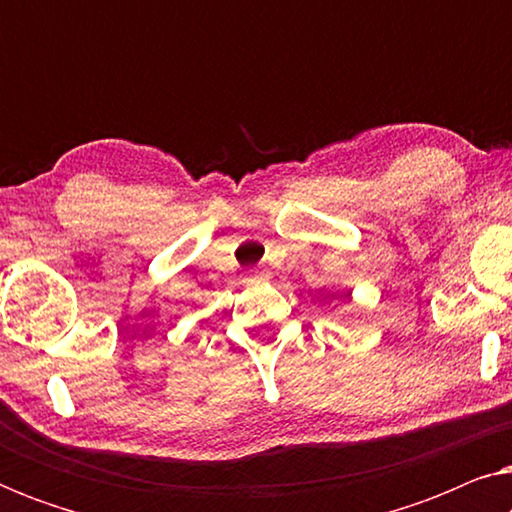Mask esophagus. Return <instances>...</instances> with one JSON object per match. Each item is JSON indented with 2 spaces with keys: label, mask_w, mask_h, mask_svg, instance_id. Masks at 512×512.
<instances>
[{
  "label": "esophagus",
  "mask_w": 512,
  "mask_h": 512,
  "mask_svg": "<svg viewBox=\"0 0 512 512\" xmlns=\"http://www.w3.org/2000/svg\"><path fill=\"white\" fill-rule=\"evenodd\" d=\"M247 277L249 279H261V277H265V272L258 270V268H251V270H247Z\"/></svg>",
  "instance_id": "esophagus-1"
}]
</instances>
